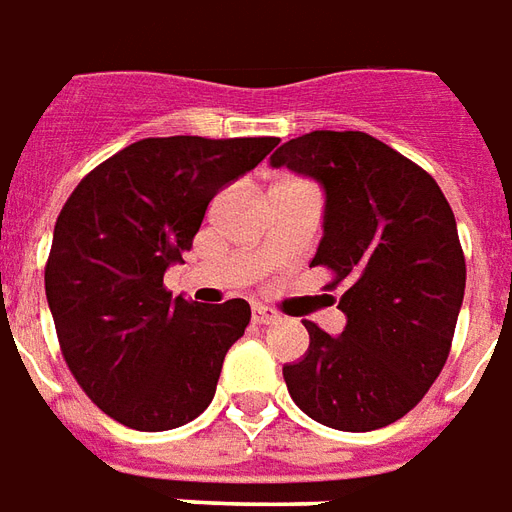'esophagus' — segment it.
I'll use <instances>...</instances> for the list:
<instances>
[{
	"label": "esophagus",
	"instance_id": "1",
	"mask_svg": "<svg viewBox=\"0 0 512 512\" xmlns=\"http://www.w3.org/2000/svg\"><path fill=\"white\" fill-rule=\"evenodd\" d=\"M252 320H255L257 325H274L276 320H279V314H276L274 309H268V306H255V309H252Z\"/></svg>",
	"mask_w": 512,
	"mask_h": 512
}]
</instances>
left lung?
Listing matches in <instances>:
<instances>
[{
    "label": "left lung",
    "mask_w": 512,
    "mask_h": 512,
    "mask_svg": "<svg viewBox=\"0 0 512 512\" xmlns=\"http://www.w3.org/2000/svg\"><path fill=\"white\" fill-rule=\"evenodd\" d=\"M271 168L323 187L312 266L347 282L339 336L314 323L287 391L317 423L374 431L404 418L448 361L467 266L456 217L429 173L366 132L314 130L282 143Z\"/></svg>",
    "instance_id": "1"
}]
</instances>
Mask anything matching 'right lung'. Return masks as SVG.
<instances>
[{"label": "right lung", "mask_w": 512, "mask_h": 512, "mask_svg": "<svg viewBox=\"0 0 512 512\" xmlns=\"http://www.w3.org/2000/svg\"><path fill=\"white\" fill-rule=\"evenodd\" d=\"M279 138L198 135L132 143L86 176L56 219L45 298L70 372L105 415L135 431L179 429L206 410L244 298L200 306L162 279L192 246L219 189Z\"/></svg>", "instance_id": "add662e5"}]
</instances>
